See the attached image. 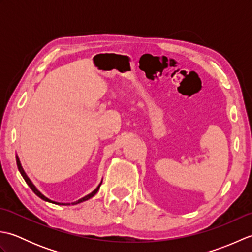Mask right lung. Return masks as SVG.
Masks as SVG:
<instances>
[{"mask_svg":"<svg viewBox=\"0 0 252 252\" xmlns=\"http://www.w3.org/2000/svg\"><path fill=\"white\" fill-rule=\"evenodd\" d=\"M16 162H17V167H18V170H19V172H20V174H21V176H23L24 178V180L26 181V183L28 184V186L30 187V189H32V191L34 192V194L37 196V197H40L41 199H43L44 201H47V202H52V203H56V205H62V206H69V205H77V203H80V202H83V201H85V200H89L90 198H92L96 192L98 191V189H99V187H100V185H101V181L100 183H99V185L96 187V189L92 191V192H90L89 195H87V196H84L83 198H81V199H79V200H77V201H74V202H71V203H63V202H57V201H53V200H51V199H49V198L47 197H45L43 194H42V192L36 189V187L34 186V184L32 183L31 182V180L28 178V175L26 174V172H25V170L23 169V165H21V163H20V160H19V157L18 156H16Z\"/></svg>","mask_w":252,"mask_h":252,"instance_id":"obj_1","label":"right lung"}]
</instances>
